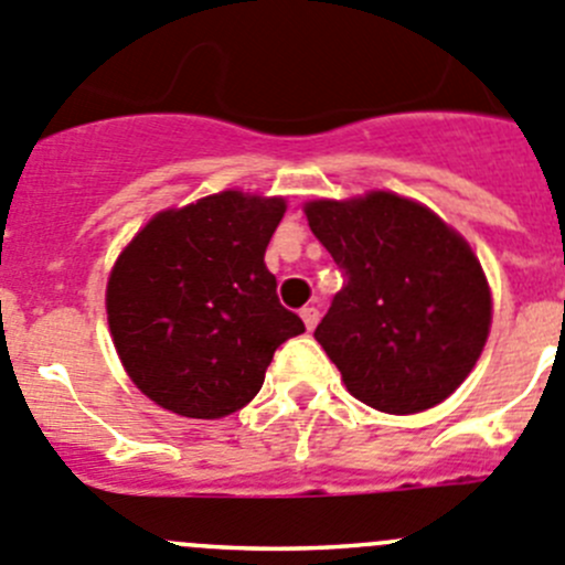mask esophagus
Segmentation results:
<instances>
[{"mask_svg":"<svg viewBox=\"0 0 565 565\" xmlns=\"http://www.w3.org/2000/svg\"><path fill=\"white\" fill-rule=\"evenodd\" d=\"M299 316H302V321H305V327H308V330H316V324H319V310L302 308V310H299Z\"/></svg>","mask_w":565,"mask_h":565,"instance_id":"34e87169","label":"esophagus"}]
</instances>
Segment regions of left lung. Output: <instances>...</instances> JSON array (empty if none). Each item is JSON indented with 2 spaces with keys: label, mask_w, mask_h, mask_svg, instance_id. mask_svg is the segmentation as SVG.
Wrapping results in <instances>:
<instances>
[{
  "label": "left lung",
  "mask_w": 565,
  "mask_h": 565,
  "mask_svg": "<svg viewBox=\"0 0 565 565\" xmlns=\"http://www.w3.org/2000/svg\"><path fill=\"white\" fill-rule=\"evenodd\" d=\"M305 216L347 277L313 335L349 394L396 416L447 399L491 327L471 246L429 207L388 191L316 199Z\"/></svg>",
  "instance_id": "obj_1"
}]
</instances>
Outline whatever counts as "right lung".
Wrapping results in <instances>:
<instances>
[{"label": "right lung", "mask_w": 565, "mask_h": 565, "mask_svg": "<svg viewBox=\"0 0 565 565\" xmlns=\"http://www.w3.org/2000/svg\"><path fill=\"white\" fill-rule=\"evenodd\" d=\"M286 199L222 191L163 211L107 279V321L132 383L166 411L222 418L260 391L279 343L305 332L263 255Z\"/></svg>", "instance_id": "right-lung-1"}]
</instances>
